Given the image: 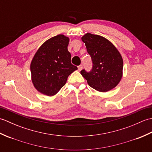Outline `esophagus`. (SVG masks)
I'll return each mask as SVG.
<instances>
[{"mask_svg":"<svg viewBox=\"0 0 152 152\" xmlns=\"http://www.w3.org/2000/svg\"><path fill=\"white\" fill-rule=\"evenodd\" d=\"M82 68H83V65H82V64H80V65H79V66H78V70H79V71H80V70H81L82 69Z\"/></svg>","mask_w":152,"mask_h":152,"instance_id":"obj_1","label":"esophagus"}]
</instances>
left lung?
Masks as SVG:
<instances>
[{
    "instance_id": "8db88e82",
    "label": "left lung",
    "mask_w": 152,
    "mask_h": 152,
    "mask_svg": "<svg viewBox=\"0 0 152 152\" xmlns=\"http://www.w3.org/2000/svg\"><path fill=\"white\" fill-rule=\"evenodd\" d=\"M91 57V71L81 70L89 86L100 92H106L117 86L122 78L123 59L118 50L106 38L87 33L82 37Z\"/></svg>"
}]
</instances>
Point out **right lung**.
Returning a JSON list of instances; mask_svg holds the SVG:
<instances>
[{
	"instance_id": "right-lung-1",
	"label": "right lung",
	"mask_w": 152,
	"mask_h": 152,
	"mask_svg": "<svg viewBox=\"0 0 152 152\" xmlns=\"http://www.w3.org/2000/svg\"><path fill=\"white\" fill-rule=\"evenodd\" d=\"M69 43V38L63 34L51 38L39 48L31 61L32 82L44 95H56L70 74L78 69L71 63Z\"/></svg>"
}]
</instances>
